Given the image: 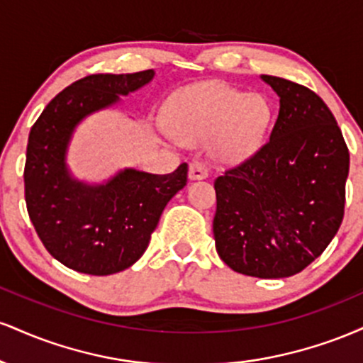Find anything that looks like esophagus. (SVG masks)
I'll use <instances>...</instances> for the list:
<instances>
[{
    "label": "esophagus",
    "mask_w": 363,
    "mask_h": 363,
    "mask_svg": "<svg viewBox=\"0 0 363 363\" xmlns=\"http://www.w3.org/2000/svg\"><path fill=\"white\" fill-rule=\"evenodd\" d=\"M208 177V167L205 162H193L189 165V179L191 181H203Z\"/></svg>",
    "instance_id": "esophagus-1"
}]
</instances>
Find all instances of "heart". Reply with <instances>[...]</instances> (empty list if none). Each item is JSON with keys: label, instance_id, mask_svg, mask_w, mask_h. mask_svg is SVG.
<instances>
[{"label": "heart", "instance_id": "obj_1", "mask_svg": "<svg viewBox=\"0 0 363 363\" xmlns=\"http://www.w3.org/2000/svg\"><path fill=\"white\" fill-rule=\"evenodd\" d=\"M169 128L182 143H205L220 162H240L264 143L273 107L261 94L225 83H201L179 91L169 104Z\"/></svg>", "mask_w": 363, "mask_h": 363}]
</instances>
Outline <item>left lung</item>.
I'll return each mask as SVG.
<instances>
[{
	"mask_svg": "<svg viewBox=\"0 0 363 363\" xmlns=\"http://www.w3.org/2000/svg\"><path fill=\"white\" fill-rule=\"evenodd\" d=\"M280 97L272 136L216 177L213 235L228 268L257 278L301 273L323 254L345 213L350 153L318 94L261 74Z\"/></svg>",
	"mask_w": 363,
	"mask_h": 363,
	"instance_id": "obj_1",
	"label": "left lung"
}]
</instances>
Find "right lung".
I'll list each match as a JSON object with an SVG mask.
<instances>
[{"instance_id": "add662e5", "label": "right lung", "mask_w": 363, "mask_h": 363, "mask_svg": "<svg viewBox=\"0 0 363 363\" xmlns=\"http://www.w3.org/2000/svg\"><path fill=\"white\" fill-rule=\"evenodd\" d=\"M153 77L147 69L82 78L60 91L30 129L23 172L28 216L49 254L74 272L106 277L135 264L164 208L186 186L187 164L165 176L124 169L102 184L78 181L66 164L78 124Z\"/></svg>"}]
</instances>
